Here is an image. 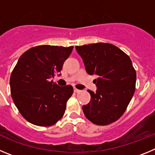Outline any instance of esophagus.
Returning <instances> with one entry per match:
<instances>
[{
    "label": "esophagus",
    "instance_id": "obj_1",
    "mask_svg": "<svg viewBox=\"0 0 155 155\" xmlns=\"http://www.w3.org/2000/svg\"><path fill=\"white\" fill-rule=\"evenodd\" d=\"M74 91L75 93H79L80 92V90H78V89H77V88H74Z\"/></svg>",
    "mask_w": 155,
    "mask_h": 155
}]
</instances>
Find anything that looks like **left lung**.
Segmentation results:
<instances>
[{"instance_id": "obj_1", "label": "left lung", "mask_w": 155, "mask_h": 155, "mask_svg": "<svg viewBox=\"0 0 155 155\" xmlns=\"http://www.w3.org/2000/svg\"><path fill=\"white\" fill-rule=\"evenodd\" d=\"M97 87L89 103L82 106L88 120L99 126L109 125L120 118L135 91L136 71L130 58L120 48L110 43L98 42L76 46Z\"/></svg>"}]
</instances>
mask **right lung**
Masks as SVG:
<instances>
[{"label":"right lung","instance_id":"right-lung-1","mask_svg":"<svg viewBox=\"0 0 155 155\" xmlns=\"http://www.w3.org/2000/svg\"><path fill=\"white\" fill-rule=\"evenodd\" d=\"M73 48L38 46L19 57L11 74V94L21 116L31 124L50 127L64 116L73 87L58 86L52 78L61 75Z\"/></svg>","mask_w":155,"mask_h":155}]
</instances>
